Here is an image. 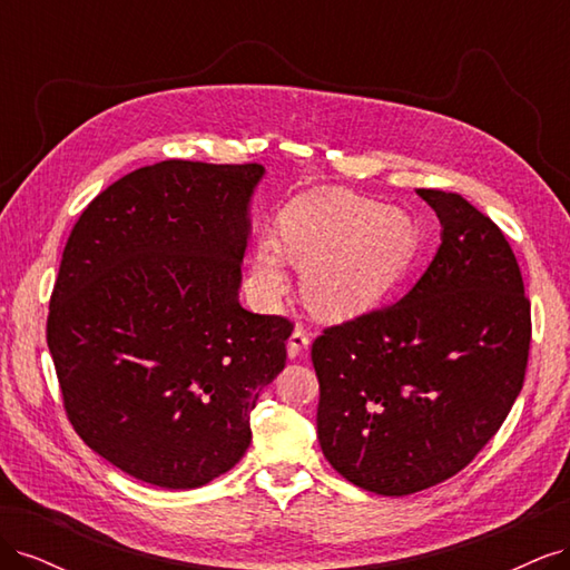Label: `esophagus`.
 <instances>
[{"instance_id": "1", "label": "esophagus", "mask_w": 570, "mask_h": 570, "mask_svg": "<svg viewBox=\"0 0 570 570\" xmlns=\"http://www.w3.org/2000/svg\"><path fill=\"white\" fill-rule=\"evenodd\" d=\"M308 342H312V337H308L306 327L297 325L295 331H292L289 340H287V356H289V358H297V356H302V354H304V350L308 347Z\"/></svg>"}]
</instances>
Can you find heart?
<instances>
[{
  "mask_svg": "<svg viewBox=\"0 0 570 570\" xmlns=\"http://www.w3.org/2000/svg\"><path fill=\"white\" fill-rule=\"evenodd\" d=\"M419 249L413 218L344 189L289 202L278 237L262 235L249 258V289L273 302L285 289V258L304 266L302 289L321 316L350 318L381 302Z\"/></svg>",
  "mask_w": 570,
  "mask_h": 570,
  "instance_id": "heart-1",
  "label": "heart"
}]
</instances>
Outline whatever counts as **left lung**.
Listing matches in <instances>:
<instances>
[{
	"label": "left lung",
	"mask_w": 570,
	"mask_h": 570,
	"mask_svg": "<svg viewBox=\"0 0 570 570\" xmlns=\"http://www.w3.org/2000/svg\"><path fill=\"white\" fill-rule=\"evenodd\" d=\"M442 245L406 295L314 340L318 442L356 488L404 497L456 475L519 396L530 302L504 233L461 195L416 189Z\"/></svg>",
	"instance_id": "8db88e82"
}]
</instances>
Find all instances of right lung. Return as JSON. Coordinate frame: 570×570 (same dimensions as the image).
Segmentation results:
<instances>
[{
  "label": "right lung",
  "instance_id": "right-lung-1",
  "mask_svg": "<svg viewBox=\"0 0 570 570\" xmlns=\"http://www.w3.org/2000/svg\"><path fill=\"white\" fill-rule=\"evenodd\" d=\"M262 164L161 161L97 195L68 237L47 344L68 421L124 473L193 490L230 471L285 368L292 323L239 306Z\"/></svg>",
  "mask_w": 570,
  "mask_h": 570
}]
</instances>
